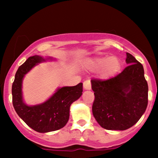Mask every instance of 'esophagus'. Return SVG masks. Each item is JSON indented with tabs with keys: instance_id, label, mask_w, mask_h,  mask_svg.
Here are the masks:
<instances>
[{
	"instance_id": "34e87169",
	"label": "esophagus",
	"mask_w": 158,
	"mask_h": 158,
	"mask_svg": "<svg viewBox=\"0 0 158 158\" xmlns=\"http://www.w3.org/2000/svg\"><path fill=\"white\" fill-rule=\"evenodd\" d=\"M83 87L85 90H90L91 89V84H90V80H86L83 82Z\"/></svg>"
}]
</instances>
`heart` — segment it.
I'll list each match as a JSON object with an SVG mask.
<instances>
[{
	"label": "heart",
	"instance_id": "obj_1",
	"mask_svg": "<svg viewBox=\"0 0 158 158\" xmlns=\"http://www.w3.org/2000/svg\"><path fill=\"white\" fill-rule=\"evenodd\" d=\"M86 68L91 71H99L100 79L107 80L113 77L120 68V61L115 56H100L88 59Z\"/></svg>",
	"mask_w": 158,
	"mask_h": 158
}]
</instances>
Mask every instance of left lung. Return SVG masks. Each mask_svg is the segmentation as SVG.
<instances>
[{
  "instance_id": "1",
  "label": "left lung",
  "mask_w": 158,
  "mask_h": 158,
  "mask_svg": "<svg viewBox=\"0 0 158 158\" xmlns=\"http://www.w3.org/2000/svg\"><path fill=\"white\" fill-rule=\"evenodd\" d=\"M128 66L106 81L92 79L95 99L92 112L99 126L123 131L136 124L148 106V84L143 65L126 52Z\"/></svg>"
}]
</instances>
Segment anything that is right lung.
I'll return each instance as SVG.
<instances>
[{
  "mask_svg": "<svg viewBox=\"0 0 158 158\" xmlns=\"http://www.w3.org/2000/svg\"><path fill=\"white\" fill-rule=\"evenodd\" d=\"M51 57L30 56L18 69L12 83V104L16 113L29 127L39 133L54 131L63 128L70 117V107L82 94V83L76 86L59 88L52 95L41 104L28 106L23 102V79L34 67Z\"/></svg>",
  "mask_w": 158,
  "mask_h": 158,
  "instance_id": "1",
  "label": "right lung"
}]
</instances>
